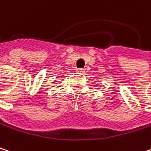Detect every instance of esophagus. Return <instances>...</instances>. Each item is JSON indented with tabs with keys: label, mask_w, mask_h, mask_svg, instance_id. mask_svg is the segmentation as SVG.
I'll return each instance as SVG.
<instances>
[{
	"label": "esophagus",
	"mask_w": 151,
	"mask_h": 151,
	"mask_svg": "<svg viewBox=\"0 0 151 151\" xmlns=\"http://www.w3.org/2000/svg\"><path fill=\"white\" fill-rule=\"evenodd\" d=\"M76 71L80 72V73H84V72H85L83 69H77V70H76Z\"/></svg>",
	"instance_id": "34e87169"
}]
</instances>
